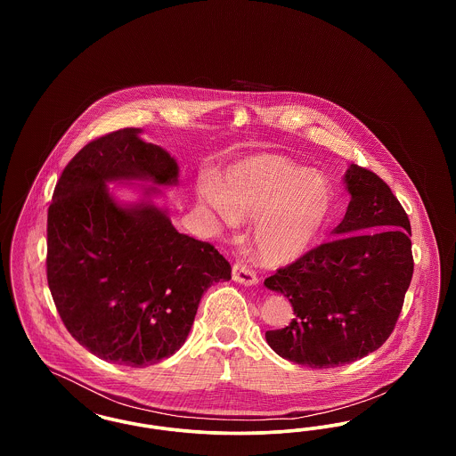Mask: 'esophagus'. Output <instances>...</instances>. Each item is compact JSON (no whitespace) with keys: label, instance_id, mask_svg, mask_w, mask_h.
I'll list each match as a JSON object with an SVG mask.
<instances>
[{"label":"esophagus","instance_id":"1","mask_svg":"<svg viewBox=\"0 0 456 456\" xmlns=\"http://www.w3.org/2000/svg\"><path fill=\"white\" fill-rule=\"evenodd\" d=\"M232 281L242 283V285H256L258 283V277H256V273L248 265L236 263L232 266Z\"/></svg>","mask_w":456,"mask_h":456}]
</instances>
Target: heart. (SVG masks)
I'll return each instance as SVG.
<instances>
[{
    "instance_id": "heart-1",
    "label": "heart",
    "mask_w": 456,
    "mask_h": 456,
    "mask_svg": "<svg viewBox=\"0 0 456 456\" xmlns=\"http://www.w3.org/2000/svg\"><path fill=\"white\" fill-rule=\"evenodd\" d=\"M200 196L229 220L255 217L253 244L272 265L292 263L311 251L335 210V190L325 174L279 153L242 159L218 184L205 181Z\"/></svg>"
}]
</instances>
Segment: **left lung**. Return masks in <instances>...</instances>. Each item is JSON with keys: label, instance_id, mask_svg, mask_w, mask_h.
<instances>
[{"label": "left lung", "instance_id": "obj_1", "mask_svg": "<svg viewBox=\"0 0 456 456\" xmlns=\"http://www.w3.org/2000/svg\"><path fill=\"white\" fill-rule=\"evenodd\" d=\"M344 181L352 198L335 239L265 281L294 307L292 322L266 331V342L307 368L344 366L381 347L412 281L411 220L390 186L357 164Z\"/></svg>", "mask_w": 456, "mask_h": 456}]
</instances>
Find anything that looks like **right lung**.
Returning a JSON list of instances; mask_svg holds the SVG:
<instances>
[{"label": "right lung", "mask_w": 456, "mask_h": 456, "mask_svg": "<svg viewBox=\"0 0 456 456\" xmlns=\"http://www.w3.org/2000/svg\"><path fill=\"white\" fill-rule=\"evenodd\" d=\"M123 128L92 140L61 173L47 210V283L69 335L94 355L145 368L184 344L203 292L231 281L210 242L179 234L151 201L123 207L110 181L177 183L164 149ZM160 193L147 188L145 195Z\"/></svg>", "instance_id": "obj_1"}]
</instances>
